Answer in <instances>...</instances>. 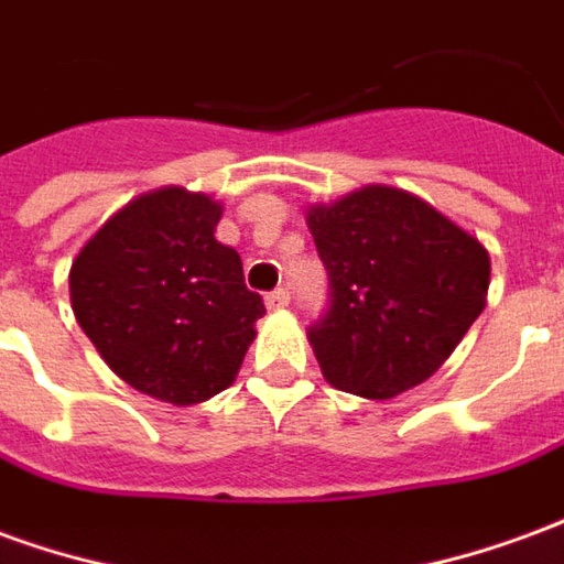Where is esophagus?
<instances>
[{
    "mask_svg": "<svg viewBox=\"0 0 564 564\" xmlns=\"http://www.w3.org/2000/svg\"><path fill=\"white\" fill-rule=\"evenodd\" d=\"M265 305H269V311H283V307L290 305V293L286 290H274V293L265 295Z\"/></svg>",
    "mask_w": 564,
    "mask_h": 564,
    "instance_id": "obj_1",
    "label": "esophagus"
}]
</instances>
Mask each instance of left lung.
<instances>
[{"mask_svg": "<svg viewBox=\"0 0 564 564\" xmlns=\"http://www.w3.org/2000/svg\"><path fill=\"white\" fill-rule=\"evenodd\" d=\"M329 271V311L311 326L335 390L383 402L444 366L486 307L489 250L425 198L359 186L307 208Z\"/></svg>", "mask_w": 564, "mask_h": 564, "instance_id": "left-lung-1", "label": "left lung"}]
</instances>
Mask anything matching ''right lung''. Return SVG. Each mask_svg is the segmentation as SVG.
<instances>
[{"mask_svg":"<svg viewBox=\"0 0 564 564\" xmlns=\"http://www.w3.org/2000/svg\"><path fill=\"white\" fill-rule=\"evenodd\" d=\"M223 205L160 186L108 217L68 271L72 311L105 366L156 402H208L232 387L265 305L214 232Z\"/></svg>","mask_w":564,"mask_h":564,"instance_id":"1","label":"right lung"}]
</instances>
